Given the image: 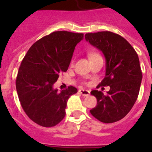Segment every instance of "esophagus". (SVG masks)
Wrapping results in <instances>:
<instances>
[{"mask_svg": "<svg viewBox=\"0 0 152 152\" xmlns=\"http://www.w3.org/2000/svg\"><path fill=\"white\" fill-rule=\"evenodd\" d=\"M79 92L80 93L81 95H83V96H88V95H90V91H89L88 90L80 89V90L79 91Z\"/></svg>", "mask_w": 152, "mask_h": 152, "instance_id": "esophagus-1", "label": "esophagus"}]
</instances>
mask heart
Listing matches in <instances>:
<instances>
[{
    "label": "heart",
    "instance_id": "obj_1",
    "mask_svg": "<svg viewBox=\"0 0 152 152\" xmlns=\"http://www.w3.org/2000/svg\"><path fill=\"white\" fill-rule=\"evenodd\" d=\"M95 54H96V53H91L90 57H91V56H92V55H95ZM73 64V62H72V64Z\"/></svg>",
    "mask_w": 152,
    "mask_h": 152
}]
</instances>
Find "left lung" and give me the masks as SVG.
<instances>
[{"mask_svg": "<svg viewBox=\"0 0 152 152\" xmlns=\"http://www.w3.org/2000/svg\"><path fill=\"white\" fill-rule=\"evenodd\" d=\"M85 39L103 53L106 76L99 85L110 88L107 95L97 90L91 92L97 99V106L90 112L101 122H116L127 115L139 95L142 80L139 57L127 40L113 32L88 33Z\"/></svg>", "mask_w": 152, "mask_h": 152, "instance_id": "1", "label": "left lung"}]
</instances>
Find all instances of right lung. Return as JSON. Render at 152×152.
I'll list each match as a JSON object with an SVG mask.
<instances>
[{"mask_svg":"<svg viewBox=\"0 0 152 152\" xmlns=\"http://www.w3.org/2000/svg\"><path fill=\"white\" fill-rule=\"evenodd\" d=\"M83 39V33L54 31L34 42L23 57L15 87L23 110L38 125L53 127L64 119L68 99L77 89L69 86L58 92L53 84L68 70Z\"/></svg>","mask_w":152,"mask_h":152,"instance_id":"right-lung-1","label":"right lung"}]
</instances>
